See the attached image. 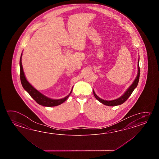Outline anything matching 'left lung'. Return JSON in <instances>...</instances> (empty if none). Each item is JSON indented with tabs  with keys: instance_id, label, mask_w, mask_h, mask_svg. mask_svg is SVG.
<instances>
[{
	"instance_id": "obj_1",
	"label": "left lung",
	"mask_w": 159,
	"mask_h": 159,
	"mask_svg": "<svg viewBox=\"0 0 159 159\" xmlns=\"http://www.w3.org/2000/svg\"><path fill=\"white\" fill-rule=\"evenodd\" d=\"M138 74L136 75V77L135 79V80L133 82L131 85L129 87L126 91L125 92V93L119 97L117 99H115L114 100H111V101H107V100H104L103 99H101L98 97L97 95L95 94L94 90H93V94L94 95L95 98L98 100V101L100 102L102 104L108 106H115L118 105H122L125 102L127 101V99L129 98V97L131 95L133 91L135 89V88L137 87L139 81V77H140V68H139V60L138 62Z\"/></svg>"
}]
</instances>
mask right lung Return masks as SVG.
Listing matches in <instances>:
<instances>
[{
  "label": "right lung",
  "instance_id": "1",
  "mask_svg": "<svg viewBox=\"0 0 159 159\" xmlns=\"http://www.w3.org/2000/svg\"><path fill=\"white\" fill-rule=\"evenodd\" d=\"M21 57L22 53L21 54L20 59V81L21 84L24 89V90L30 95V97L34 99L38 104L44 106L46 107H53L61 105L64 103L69 97V95L72 92L73 88L71 89V91L69 94L65 97L59 99H54L52 98H48L47 96L41 93L40 91H38L34 86L30 84V83L27 81V78L24 75L23 68L21 64Z\"/></svg>",
  "mask_w": 159,
  "mask_h": 159
}]
</instances>
